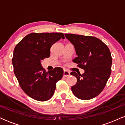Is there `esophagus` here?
I'll return each mask as SVG.
<instances>
[{"label": "esophagus", "instance_id": "34e87169", "mask_svg": "<svg viewBox=\"0 0 125 125\" xmlns=\"http://www.w3.org/2000/svg\"><path fill=\"white\" fill-rule=\"evenodd\" d=\"M63 76L64 77H68L70 76V72L66 70H64L63 72Z\"/></svg>", "mask_w": 125, "mask_h": 125}]
</instances>
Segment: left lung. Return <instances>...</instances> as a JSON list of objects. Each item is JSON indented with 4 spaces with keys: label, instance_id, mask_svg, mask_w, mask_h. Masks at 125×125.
<instances>
[{
    "label": "left lung",
    "instance_id": "obj_1",
    "mask_svg": "<svg viewBox=\"0 0 125 125\" xmlns=\"http://www.w3.org/2000/svg\"><path fill=\"white\" fill-rule=\"evenodd\" d=\"M64 35L75 48L77 56L73 62L84 70L82 74L71 73L77 78L72 91L80 99L94 98L104 89L111 74L112 59L109 49L95 37L71 33Z\"/></svg>",
    "mask_w": 125,
    "mask_h": 125
}]
</instances>
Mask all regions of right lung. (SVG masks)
Instances as JSON below:
<instances>
[{"mask_svg":"<svg viewBox=\"0 0 125 125\" xmlns=\"http://www.w3.org/2000/svg\"><path fill=\"white\" fill-rule=\"evenodd\" d=\"M61 38L64 39L62 33H31L14 49L12 64L19 84L27 95L38 101L50 99L63 77L61 67L46 72L41 64L50 56L52 46Z\"/></svg>","mask_w":125,"mask_h":125,"instance_id":"right-lung-1","label":"right lung"}]
</instances>
